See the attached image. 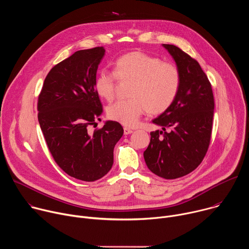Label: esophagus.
I'll use <instances>...</instances> for the list:
<instances>
[{"label": "esophagus", "instance_id": "obj_1", "mask_svg": "<svg viewBox=\"0 0 249 249\" xmlns=\"http://www.w3.org/2000/svg\"><path fill=\"white\" fill-rule=\"evenodd\" d=\"M133 133V130L130 129V128H127V127H124V135H128V134H131Z\"/></svg>", "mask_w": 249, "mask_h": 249}]
</instances>
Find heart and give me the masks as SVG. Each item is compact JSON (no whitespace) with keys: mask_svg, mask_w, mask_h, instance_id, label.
I'll return each mask as SVG.
<instances>
[{"mask_svg":"<svg viewBox=\"0 0 249 249\" xmlns=\"http://www.w3.org/2000/svg\"><path fill=\"white\" fill-rule=\"evenodd\" d=\"M116 79L132 82L128 100H119L107 108L109 119L124 126H135L146 111L151 115L166 111L178 94L181 76L175 65L143 53L130 52L116 60L114 73L102 70L94 80V89L103 99L115 95Z\"/></svg>","mask_w":249,"mask_h":249,"instance_id":"1","label":"heart"}]
</instances>
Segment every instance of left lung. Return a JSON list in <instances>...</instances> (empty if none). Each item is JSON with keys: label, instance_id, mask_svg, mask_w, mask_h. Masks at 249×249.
Segmentation results:
<instances>
[{"label": "left lung", "instance_id": "obj_1", "mask_svg": "<svg viewBox=\"0 0 249 249\" xmlns=\"http://www.w3.org/2000/svg\"><path fill=\"white\" fill-rule=\"evenodd\" d=\"M178 68L180 89L170 107L153 120L162 131L151 132L144 152L148 168L164 179L193 171L203 160L211 140L214 95L199 63L171 44H162Z\"/></svg>", "mask_w": 249, "mask_h": 249}]
</instances>
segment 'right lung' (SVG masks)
<instances>
[{"mask_svg": "<svg viewBox=\"0 0 249 249\" xmlns=\"http://www.w3.org/2000/svg\"><path fill=\"white\" fill-rule=\"evenodd\" d=\"M104 54L95 47L63 60L48 73L38 97V121L54 160L70 176L89 182L111 169L124 132L111 120L93 133L88 129L102 114L94 80Z\"/></svg>", "mask_w": 249, "mask_h": 249, "instance_id": "right-lung-1", "label": "right lung"}]
</instances>
